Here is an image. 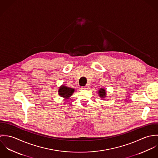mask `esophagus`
<instances>
[{
	"label": "esophagus",
	"instance_id": "34e87169",
	"mask_svg": "<svg viewBox=\"0 0 158 158\" xmlns=\"http://www.w3.org/2000/svg\"><path fill=\"white\" fill-rule=\"evenodd\" d=\"M88 88H89L88 85H86L85 86H83V87H82V89H88Z\"/></svg>",
	"mask_w": 158,
	"mask_h": 158
}]
</instances>
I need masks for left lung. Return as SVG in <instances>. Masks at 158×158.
I'll return each mask as SVG.
<instances>
[{
  "instance_id": "8db88e82",
  "label": "left lung",
  "mask_w": 158,
  "mask_h": 158,
  "mask_svg": "<svg viewBox=\"0 0 158 158\" xmlns=\"http://www.w3.org/2000/svg\"><path fill=\"white\" fill-rule=\"evenodd\" d=\"M98 94L99 97L102 98H105L106 97V90L105 88H100V89L98 91Z\"/></svg>"
}]
</instances>
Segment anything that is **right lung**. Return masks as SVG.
Listing matches in <instances>:
<instances>
[{
    "instance_id": "add662e5",
    "label": "right lung",
    "mask_w": 158,
    "mask_h": 158,
    "mask_svg": "<svg viewBox=\"0 0 158 158\" xmlns=\"http://www.w3.org/2000/svg\"><path fill=\"white\" fill-rule=\"evenodd\" d=\"M75 90V89L73 88H69L64 85H61L59 87L58 94L60 97H63L65 100H67L72 95Z\"/></svg>"
}]
</instances>
